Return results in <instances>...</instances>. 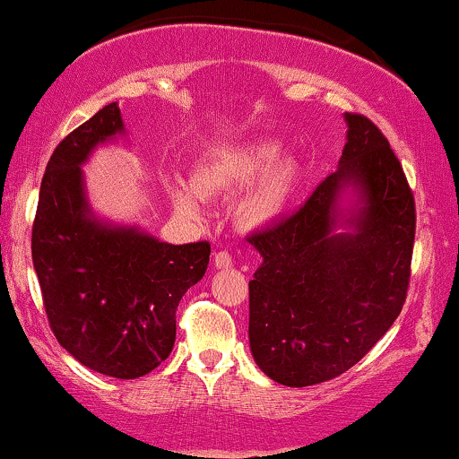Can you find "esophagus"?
Wrapping results in <instances>:
<instances>
[{
    "mask_svg": "<svg viewBox=\"0 0 459 459\" xmlns=\"http://www.w3.org/2000/svg\"><path fill=\"white\" fill-rule=\"evenodd\" d=\"M213 263L217 269H230L231 264H234V258H231L230 252H217Z\"/></svg>",
    "mask_w": 459,
    "mask_h": 459,
    "instance_id": "1",
    "label": "esophagus"
}]
</instances>
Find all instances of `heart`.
<instances>
[{"label": "heart", "mask_w": 459, "mask_h": 459, "mask_svg": "<svg viewBox=\"0 0 459 459\" xmlns=\"http://www.w3.org/2000/svg\"><path fill=\"white\" fill-rule=\"evenodd\" d=\"M283 157V144L258 138L231 147L203 152L192 178H174L165 184L176 211L201 217L204 196H234L236 223L244 230H267L281 221L300 190L302 169L296 159Z\"/></svg>", "instance_id": "1"}]
</instances>
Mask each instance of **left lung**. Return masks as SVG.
I'll list each match as a JSON object with an SVG mask.
<instances>
[{
    "mask_svg": "<svg viewBox=\"0 0 459 459\" xmlns=\"http://www.w3.org/2000/svg\"><path fill=\"white\" fill-rule=\"evenodd\" d=\"M333 174L298 213L248 242L263 256L250 290V351L275 383L340 377L387 333L406 302L414 196L381 130L343 114Z\"/></svg>",
    "mask_w": 459,
    "mask_h": 459,
    "instance_id": "1",
    "label": "left lung"
}]
</instances>
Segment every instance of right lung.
Returning <instances> with one entry per match:
<instances>
[{"instance_id": "add662e5", "label": "right lung", "mask_w": 459, "mask_h": 459, "mask_svg": "<svg viewBox=\"0 0 459 459\" xmlns=\"http://www.w3.org/2000/svg\"><path fill=\"white\" fill-rule=\"evenodd\" d=\"M124 134L117 103H109L53 151L32 223V264L62 348L95 373L138 378L174 348L178 304L207 271L211 244L174 246L95 215L82 165Z\"/></svg>"}]
</instances>
